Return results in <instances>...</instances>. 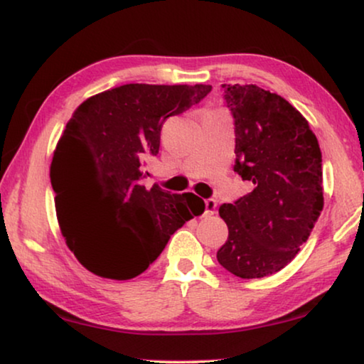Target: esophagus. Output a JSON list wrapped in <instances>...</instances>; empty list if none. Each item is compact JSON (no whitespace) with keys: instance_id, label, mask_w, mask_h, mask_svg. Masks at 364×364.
I'll return each instance as SVG.
<instances>
[{"instance_id":"esophagus-1","label":"esophagus","mask_w":364,"mask_h":364,"mask_svg":"<svg viewBox=\"0 0 364 364\" xmlns=\"http://www.w3.org/2000/svg\"><path fill=\"white\" fill-rule=\"evenodd\" d=\"M215 210H217V202L213 200V198H207V200H205V215L210 217V215H213V213H215Z\"/></svg>"}]
</instances>
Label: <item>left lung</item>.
<instances>
[{
    "label": "left lung",
    "instance_id": "1",
    "mask_svg": "<svg viewBox=\"0 0 364 364\" xmlns=\"http://www.w3.org/2000/svg\"><path fill=\"white\" fill-rule=\"evenodd\" d=\"M235 119V171L252 192L218 213L228 238L217 260L240 278L280 272L308 240L323 210L321 151L287 99L255 84H222Z\"/></svg>",
    "mask_w": 364,
    "mask_h": 364
}]
</instances>
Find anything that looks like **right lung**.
I'll return each instance as SVG.
<instances>
[{
    "instance_id": "add662e5",
    "label": "right lung",
    "mask_w": 364,
    "mask_h": 364,
    "mask_svg": "<svg viewBox=\"0 0 364 364\" xmlns=\"http://www.w3.org/2000/svg\"><path fill=\"white\" fill-rule=\"evenodd\" d=\"M212 91L208 84H124L89 97L69 119L51 162L59 228L82 267L129 280L205 203L196 193L144 186L142 164L159 154L162 124Z\"/></svg>"
}]
</instances>
